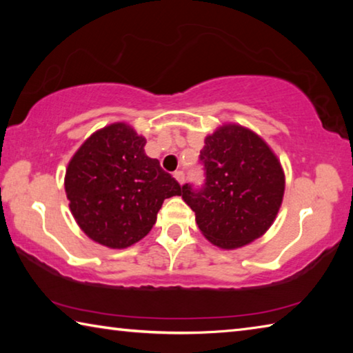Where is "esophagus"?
Here are the masks:
<instances>
[{
    "mask_svg": "<svg viewBox=\"0 0 353 353\" xmlns=\"http://www.w3.org/2000/svg\"><path fill=\"white\" fill-rule=\"evenodd\" d=\"M174 177H176V181L181 183V185L185 182V172L183 171H176L174 172Z\"/></svg>",
    "mask_w": 353,
    "mask_h": 353,
    "instance_id": "esophagus-1",
    "label": "esophagus"
}]
</instances>
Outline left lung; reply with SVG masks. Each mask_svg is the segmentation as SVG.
<instances>
[{"label":"left lung","instance_id":"obj_1","mask_svg":"<svg viewBox=\"0 0 353 353\" xmlns=\"http://www.w3.org/2000/svg\"><path fill=\"white\" fill-rule=\"evenodd\" d=\"M204 183L182 185V198L208 241L241 248L270 229L282 204L285 177L259 135L235 124L205 139L199 154Z\"/></svg>","mask_w":353,"mask_h":353}]
</instances>
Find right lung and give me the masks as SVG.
I'll return each instance as SVG.
<instances>
[{
  "instance_id": "add662e5",
  "label": "right lung",
  "mask_w": 353,
  "mask_h": 353,
  "mask_svg": "<svg viewBox=\"0 0 353 353\" xmlns=\"http://www.w3.org/2000/svg\"><path fill=\"white\" fill-rule=\"evenodd\" d=\"M146 140L124 123L94 132L68 165L65 191L81 229L112 249L149 234L163 201L182 194L174 177L145 154Z\"/></svg>"
}]
</instances>
